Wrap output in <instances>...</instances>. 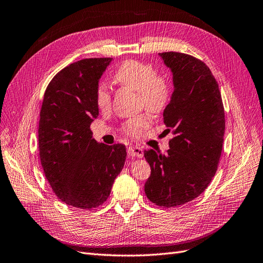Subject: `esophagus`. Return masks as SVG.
<instances>
[{
    "mask_svg": "<svg viewBox=\"0 0 263 263\" xmlns=\"http://www.w3.org/2000/svg\"><path fill=\"white\" fill-rule=\"evenodd\" d=\"M127 153H129V155L131 157H139V159L143 157V155H144L143 149L139 146H136V145L129 146V148H127Z\"/></svg>",
    "mask_w": 263,
    "mask_h": 263,
    "instance_id": "34e87169",
    "label": "esophagus"
}]
</instances>
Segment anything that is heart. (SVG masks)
I'll use <instances>...</instances> for the list:
<instances>
[{"label": "heart", "instance_id": "b5f03b06", "mask_svg": "<svg viewBox=\"0 0 263 263\" xmlns=\"http://www.w3.org/2000/svg\"><path fill=\"white\" fill-rule=\"evenodd\" d=\"M114 79L119 85L136 90L140 97V106L152 114L164 109L170 100L171 84L163 74L156 73L154 67L137 59H129L118 67ZM96 103L102 111L111 107V93L106 84L98 85L96 90ZM152 117L148 112L126 119L121 124L123 134L137 137L149 126Z\"/></svg>", "mask_w": 263, "mask_h": 263}]
</instances>
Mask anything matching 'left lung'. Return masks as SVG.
<instances>
[{
    "instance_id": "8db88e82",
    "label": "left lung",
    "mask_w": 263,
    "mask_h": 263,
    "mask_svg": "<svg viewBox=\"0 0 263 263\" xmlns=\"http://www.w3.org/2000/svg\"><path fill=\"white\" fill-rule=\"evenodd\" d=\"M173 72L174 92L164 110L166 154L145 151L151 176L146 197L160 207L186 204L204 192L218 167L224 134V110L218 84L200 59L177 51L159 54Z\"/></svg>"
}]
</instances>
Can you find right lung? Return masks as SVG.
Instances as JSON below:
<instances>
[{
	"label": "right lung",
	"instance_id": "right-lung-1",
	"mask_svg": "<svg viewBox=\"0 0 263 263\" xmlns=\"http://www.w3.org/2000/svg\"><path fill=\"white\" fill-rule=\"evenodd\" d=\"M112 58H87L65 67L44 93L39 125L42 167L65 204L99 207L125 162V145L99 144L90 124L99 115L96 90Z\"/></svg>",
	"mask_w": 263,
	"mask_h": 263
}]
</instances>
